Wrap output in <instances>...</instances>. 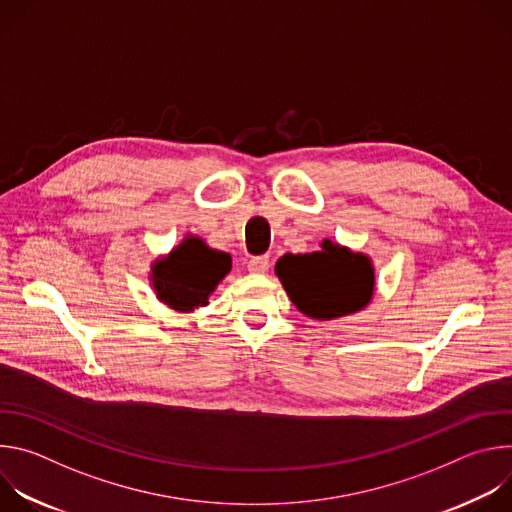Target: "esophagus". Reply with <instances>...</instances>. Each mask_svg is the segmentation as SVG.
<instances>
[{"mask_svg":"<svg viewBox=\"0 0 512 512\" xmlns=\"http://www.w3.org/2000/svg\"><path fill=\"white\" fill-rule=\"evenodd\" d=\"M247 269L251 273H265L269 269V257L267 255H261V257H253L249 263H247Z\"/></svg>","mask_w":512,"mask_h":512,"instance_id":"34e87169","label":"esophagus"}]
</instances>
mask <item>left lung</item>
Segmentation results:
<instances>
[{
    "label": "left lung",
    "instance_id": "obj_1",
    "mask_svg": "<svg viewBox=\"0 0 512 512\" xmlns=\"http://www.w3.org/2000/svg\"><path fill=\"white\" fill-rule=\"evenodd\" d=\"M275 273L294 306L314 320H334L369 306L375 291L371 257L324 239L320 251L283 255Z\"/></svg>",
    "mask_w": 512,
    "mask_h": 512
}]
</instances>
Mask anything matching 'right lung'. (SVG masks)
<instances>
[{"label":"right lung","instance_id":"right-lung-1","mask_svg":"<svg viewBox=\"0 0 512 512\" xmlns=\"http://www.w3.org/2000/svg\"><path fill=\"white\" fill-rule=\"evenodd\" d=\"M231 271V255L210 249L200 237H186L152 265V285L160 302L178 312L208 304L214 287Z\"/></svg>","mask_w":512,"mask_h":512}]
</instances>
